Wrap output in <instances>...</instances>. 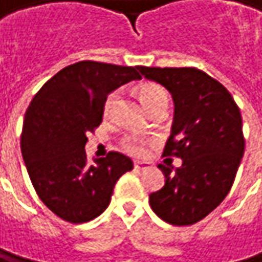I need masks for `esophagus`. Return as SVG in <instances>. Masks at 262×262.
Instances as JSON below:
<instances>
[{"label":"esophagus","mask_w":262,"mask_h":262,"mask_svg":"<svg viewBox=\"0 0 262 262\" xmlns=\"http://www.w3.org/2000/svg\"><path fill=\"white\" fill-rule=\"evenodd\" d=\"M150 165L147 164V162H140V161H136L134 162V168L136 170H146V168H149Z\"/></svg>","instance_id":"1"}]
</instances>
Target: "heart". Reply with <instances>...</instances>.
<instances>
[{
	"label": "heart",
	"mask_w": 262,
	"mask_h": 262,
	"mask_svg": "<svg viewBox=\"0 0 262 262\" xmlns=\"http://www.w3.org/2000/svg\"><path fill=\"white\" fill-rule=\"evenodd\" d=\"M137 94H139V98L143 103V105L147 108V112H150L152 108L158 107L165 104L168 101V95L165 92V89L162 86H159L158 83H154V82H144V83L139 84L137 88ZM118 101V94L116 92H112L107 95L105 101H104V116H108L115 107V104ZM122 149L131 155H143L144 150H146V141L139 137H125L121 141Z\"/></svg>",
	"instance_id": "heart-1"
}]
</instances>
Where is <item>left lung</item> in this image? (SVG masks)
Returning <instances> with one entry per match:
<instances>
[{
  "instance_id": "1",
  "label": "left lung",
  "mask_w": 262,
  "mask_h": 262,
  "mask_svg": "<svg viewBox=\"0 0 262 262\" xmlns=\"http://www.w3.org/2000/svg\"><path fill=\"white\" fill-rule=\"evenodd\" d=\"M137 68L174 100L173 129L162 155L182 158L174 173L159 164L165 183L149 195V204L171 225H192L215 210L233 186L245 154L238 105L224 84L194 67Z\"/></svg>"
}]
</instances>
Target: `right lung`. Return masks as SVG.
I'll return each mask as SVG.
<instances>
[{"label": "right lung", "instance_id": "obj_1", "mask_svg": "<svg viewBox=\"0 0 262 262\" xmlns=\"http://www.w3.org/2000/svg\"><path fill=\"white\" fill-rule=\"evenodd\" d=\"M137 79V67L80 61L49 79L29 104L22 157L37 195L62 221L83 224L101 215L116 182L133 170L119 152L89 164L84 144L103 121L107 95Z\"/></svg>", "mask_w": 262, "mask_h": 262}]
</instances>
